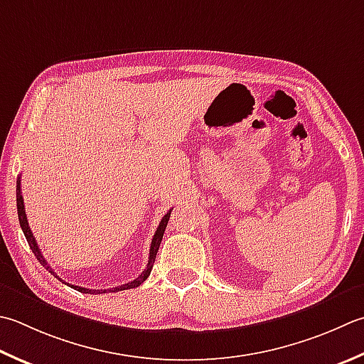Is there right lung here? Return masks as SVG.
Masks as SVG:
<instances>
[{
    "label": "right lung",
    "mask_w": 364,
    "mask_h": 364,
    "mask_svg": "<svg viewBox=\"0 0 364 364\" xmlns=\"http://www.w3.org/2000/svg\"><path fill=\"white\" fill-rule=\"evenodd\" d=\"M20 178L17 180V213H18V220H20V227L21 230H23L25 233V238L28 241V245H30L31 251L34 252L36 259H38L41 262V265L44 267L48 273H52L55 277H58V274H56L52 267L48 265L47 260L44 259V255L41 254V249L38 247V243H36V240L33 237V232L30 229V225H28V219H26V215H25V205H23V197H21V188H20ZM172 211V210H170ZM170 211L167 213L166 216H164L161 219L159 223V227L158 230H156L154 237H153V241H151V246H149V257H148V265L146 268L141 272V274L139 277H135L134 281L127 282V284H121V286L118 287H113V289H104V290H91V289H85V287H78V286H70L73 289L82 291V294H109V291H119V290H127V289H134V287H139L141 282H144L146 277L149 276V273H151L153 269V265H154V260H156V254H158L159 251V246H161V241H162V237H164V232H166V227H167V223H168V218H170ZM60 281H63L61 277H58ZM66 284V282H64Z\"/></svg>",
    "instance_id": "right-lung-1"
}]
</instances>
